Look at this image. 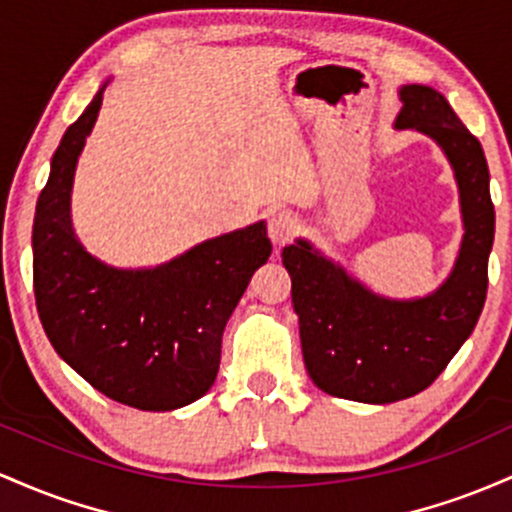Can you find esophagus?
Listing matches in <instances>:
<instances>
[{
  "label": "esophagus",
  "instance_id": "esophagus-1",
  "mask_svg": "<svg viewBox=\"0 0 512 512\" xmlns=\"http://www.w3.org/2000/svg\"><path fill=\"white\" fill-rule=\"evenodd\" d=\"M295 232H297V220L292 212L280 210L268 217V237H271L275 246L287 244V241L295 237Z\"/></svg>",
  "mask_w": 512,
  "mask_h": 512
}]
</instances>
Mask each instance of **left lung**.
<instances>
[{"label": "left lung", "mask_w": 512, "mask_h": 512, "mask_svg": "<svg viewBox=\"0 0 512 512\" xmlns=\"http://www.w3.org/2000/svg\"><path fill=\"white\" fill-rule=\"evenodd\" d=\"M399 101L394 128L428 135L455 171L464 234L450 275L428 295L394 300L372 292L312 241L300 237L283 249L309 377L321 392L363 404L409 399L455 358L484 309L496 232L481 142L440 91L404 84Z\"/></svg>", "instance_id": "left-lung-1"}]
</instances>
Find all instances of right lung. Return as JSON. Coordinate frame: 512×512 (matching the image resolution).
I'll return each instance as SVG.
<instances>
[{
  "label": "right lung",
  "instance_id": "right-lung-1",
  "mask_svg": "<svg viewBox=\"0 0 512 512\" xmlns=\"http://www.w3.org/2000/svg\"><path fill=\"white\" fill-rule=\"evenodd\" d=\"M106 86L62 135L38 198V317L57 355L108 399L140 411H174L212 387L222 331L273 246L258 220L154 268H116L91 256L72 227V186Z\"/></svg>",
  "mask_w": 512,
  "mask_h": 512
}]
</instances>
